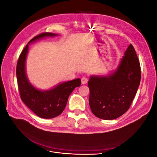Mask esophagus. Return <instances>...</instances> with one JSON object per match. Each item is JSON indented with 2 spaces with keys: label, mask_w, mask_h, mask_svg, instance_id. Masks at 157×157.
Instances as JSON below:
<instances>
[{
  "label": "esophagus",
  "mask_w": 157,
  "mask_h": 157,
  "mask_svg": "<svg viewBox=\"0 0 157 157\" xmlns=\"http://www.w3.org/2000/svg\"><path fill=\"white\" fill-rule=\"evenodd\" d=\"M81 82L82 84H86L88 82V78L86 77H85V76H84V77L81 78Z\"/></svg>",
  "instance_id": "esophagus-1"
}]
</instances>
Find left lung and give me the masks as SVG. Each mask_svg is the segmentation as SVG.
I'll return each mask as SVG.
<instances>
[{"instance_id": "left-lung-1", "label": "left lung", "mask_w": 157, "mask_h": 157, "mask_svg": "<svg viewBox=\"0 0 157 157\" xmlns=\"http://www.w3.org/2000/svg\"><path fill=\"white\" fill-rule=\"evenodd\" d=\"M141 80L140 61L131 44L117 69L107 75H92L88 81L89 105L94 115L116 119L130 108Z\"/></svg>"}]
</instances>
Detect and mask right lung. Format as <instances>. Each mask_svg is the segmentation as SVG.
Listing matches in <instances>:
<instances>
[{
	"label": "right lung",
	"mask_w": 157,
	"mask_h": 157,
	"mask_svg": "<svg viewBox=\"0 0 157 157\" xmlns=\"http://www.w3.org/2000/svg\"><path fill=\"white\" fill-rule=\"evenodd\" d=\"M58 34L43 33L31 39L19 57L16 75L19 91L23 102L35 115L42 118H53L62 113L67 105L69 96L76 87L81 84V80L75 78L61 82L48 90H39L29 82L26 74V59L29 44L46 37H53Z\"/></svg>",
	"instance_id": "obj_1"
}]
</instances>
